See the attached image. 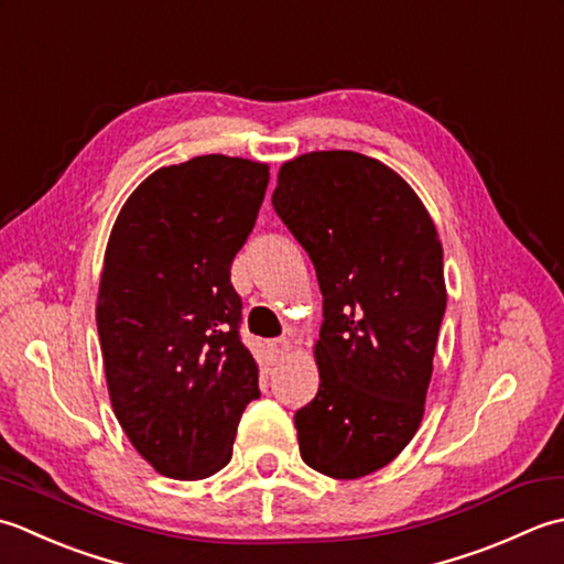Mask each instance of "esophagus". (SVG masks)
Masks as SVG:
<instances>
[{
    "instance_id": "1",
    "label": "esophagus",
    "mask_w": 564,
    "mask_h": 564,
    "mask_svg": "<svg viewBox=\"0 0 564 564\" xmlns=\"http://www.w3.org/2000/svg\"><path fill=\"white\" fill-rule=\"evenodd\" d=\"M270 348H272L274 355H286V352L292 350V343L286 340V338H274V340L270 343Z\"/></svg>"
}]
</instances>
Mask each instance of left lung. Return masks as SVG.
<instances>
[{
    "instance_id": "obj_1",
    "label": "left lung",
    "mask_w": 564,
    "mask_h": 564,
    "mask_svg": "<svg viewBox=\"0 0 564 564\" xmlns=\"http://www.w3.org/2000/svg\"><path fill=\"white\" fill-rule=\"evenodd\" d=\"M272 206L324 294L321 384L294 416L299 453L333 479L372 475L423 419L447 302L438 231L404 177L352 151L286 160Z\"/></svg>"
}]
</instances>
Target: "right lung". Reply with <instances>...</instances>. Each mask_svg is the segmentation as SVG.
Segmentation results:
<instances>
[{"label": "right lung", "instance_id": "right-lung-1", "mask_svg": "<svg viewBox=\"0 0 564 564\" xmlns=\"http://www.w3.org/2000/svg\"><path fill=\"white\" fill-rule=\"evenodd\" d=\"M268 182L265 163L199 155L148 175L113 221L97 294L109 399L131 445L165 477L224 469L260 397L231 262Z\"/></svg>", "mask_w": 564, "mask_h": 564}]
</instances>
